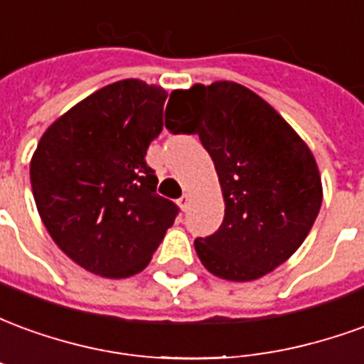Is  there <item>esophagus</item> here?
Masks as SVG:
<instances>
[{"label":"esophagus","instance_id":"1","mask_svg":"<svg viewBox=\"0 0 364 364\" xmlns=\"http://www.w3.org/2000/svg\"><path fill=\"white\" fill-rule=\"evenodd\" d=\"M189 203H191L189 193H185V195H183V197L177 200V205H179V208H181V210H187V208H189Z\"/></svg>","mask_w":364,"mask_h":364}]
</instances>
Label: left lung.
Listing matches in <instances>:
<instances>
[{
	"label": "left lung",
	"instance_id": "left-lung-1",
	"mask_svg": "<svg viewBox=\"0 0 364 364\" xmlns=\"http://www.w3.org/2000/svg\"><path fill=\"white\" fill-rule=\"evenodd\" d=\"M171 132L198 134L224 197L216 234L195 240L206 271L247 282L282 265L320 213L321 177L296 130L257 93L236 82L175 90Z\"/></svg>",
	"mask_w": 364,
	"mask_h": 364
}]
</instances>
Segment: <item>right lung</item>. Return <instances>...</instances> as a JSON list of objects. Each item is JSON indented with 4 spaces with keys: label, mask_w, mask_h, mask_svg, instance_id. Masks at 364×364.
I'll use <instances>...</instances> for the list:
<instances>
[{
    "label": "right lung",
    "mask_w": 364,
    "mask_h": 364,
    "mask_svg": "<svg viewBox=\"0 0 364 364\" xmlns=\"http://www.w3.org/2000/svg\"><path fill=\"white\" fill-rule=\"evenodd\" d=\"M167 91L142 80L105 85L46 128L31 158L36 210L62 252L107 279L150 263L177 206L156 193L146 151L164 128Z\"/></svg>",
    "instance_id": "add662e5"
}]
</instances>
